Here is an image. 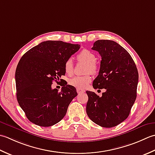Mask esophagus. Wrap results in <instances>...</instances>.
<instances>
[{"mask_svg":"<svg viewBox=\"0 0 155 155\" xmlns=\"http://www.w3.org/2000/svg\"><path fill=\"white\" fill-rule=\"evenodd\" d=\"M77 92L78 94H81V93H84L85 90H82V89H79V88H77Z\"/></svg>","mask_w":155,"mask_h":155,"instance_id":"34e87169","label":"esophagus"}]
</instances>
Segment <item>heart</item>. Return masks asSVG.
Segmentation results:
<instances>
[{
    "label": "heart",
    "mask_w": 155,
    "mask_h": 155,
    "mask_svg": "<svg viewBox=\"0 0 155 155\" xmlns=\"http://www.w3.org/2000/svg\"><path fill=\"white\" fill-rule=\"evenodd\" d=\"M78 61L86 63V73L96 74L97 71V66L96 64V56L94 53L87 49H84L79 53L77 56ZM64 70L69 75L73 74L74 64L71 58L67 59L64 64ZM91 78L89 74L82 76H75L69 80V84L71 86L79 89H84L90 83Z\"/></svg>",
    "instance_id": "obj_1"
}]
</instances>
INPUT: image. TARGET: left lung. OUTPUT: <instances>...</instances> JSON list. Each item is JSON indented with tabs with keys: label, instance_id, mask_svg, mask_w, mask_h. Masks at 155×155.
<instances>
[{
	"label": "left lung",
	"instance_id": "1",
	"mask_svg": "<svg viewBox=\"0 0 155 155\" xmlns=\"http://www.w3.org/2000/svg\"><path fill=\"white\" fill-rule=\"evenodd\" d=\"M93 50L102 57L94 89H105L100 97L86 91V112L91 120L104 128H112L128 118L137 98L138 73L129 53L114 41L97 40Z\"/></svg>",
	"mask_w": 155,
	"mask_h": 155
}]
</instances>
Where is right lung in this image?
Wrapping results in <instances>:
<instances>
[{
    "label": "right lung",
    "mask_w": 155,
    "mask_h": 155,
    "mask_svg": "<svg viewBox=\"0 0 155 155\" xmlns=\"http://www.w3.org/2000/svg\"><path fill=\"white\" fill-rule=\"evenodd\" d=\"M80 48L78 44L47 41L27 51L15 71L17 99L27 118L33 124L48 127L61 120L78 95L75 87L60 79L61 91L52 89L53 81L65 75L64 64Z\"/></svg>",
    "instance_id": "1"
}]
</instances>
